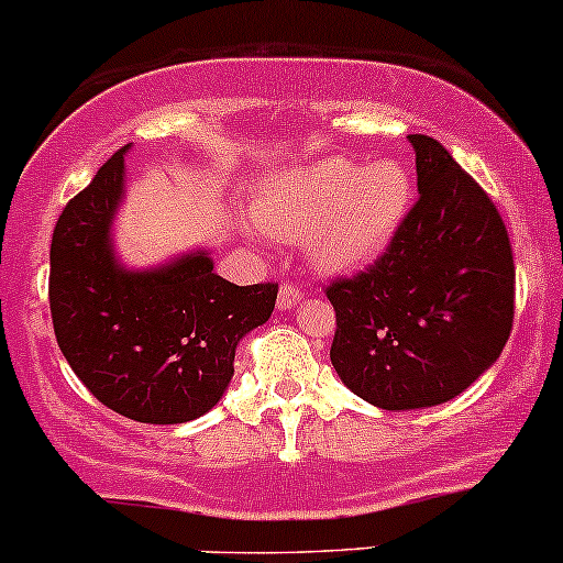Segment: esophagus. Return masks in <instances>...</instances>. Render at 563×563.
Instances as JSON below:
<instances>
[{"label":"esophagus","instance_id":"esophagus-1","mask_svg":"<svg viewBox=\"0 0 563 563\" xmlns=\"http://www.w3.org/2000/svg\"><path fill=\"white\" fill-rule=\"evenodd\" d=\"M301 299L303 294L299 286H294V283H283L280 290H277V309H294Z\"/></svg>","mask_w":563,"mask_h":563}]
</instances>
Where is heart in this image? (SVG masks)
I'll use <instances>...</instances> for the list:
<instances>
[{"label":"heart","instance_id":"heart-1","mask_svg":"<svg viewBox=\"0 0 563 563\" xmlns=\"http://www.w3.org/2000/svg\"><path fill=\"white\" fill-rule=\"evenodd\" d=\"M415 201V180L398 159L358 165L324 157L275 173L262 186L256 217L269 235L307 243L322 273H354L380 256Z\"/></svg>","mask_w":563,"mask_h":563}]
</instances>
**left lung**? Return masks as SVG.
<instances>
[{
    "instance_id": "8db88e82",
    "label": "left lung",
    "mask_w": 563,
    "mask_h": 563,
    "mask_svg": "<svg viewBox=\"0 0 563 563\" xmlns=\"http://www.w3.org/2000/svg\"><path fill=\"white\" fill-rule=\"evenodd\" d=\"M419 199L383 256L328 286L330 362L388 411L456 398L496 364L514 322V256L496 205L430 135H409Z\"/></svg>"
}]
</instances>
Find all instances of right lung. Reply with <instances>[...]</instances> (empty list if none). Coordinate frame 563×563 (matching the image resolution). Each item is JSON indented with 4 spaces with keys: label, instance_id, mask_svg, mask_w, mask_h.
<instances>
[{
    "label": "right lung",
    "instance_id": "right-lung-1",
    "mask_svg": "<svg viewBox=\"0 0 563 563\" xmlns=\"http://www.w3.org/2000/svg\"><path fill=\"white\" fill-rule=\"evenodd\" d=\"M112 154L67 201L52 233L49 307L67 364L107 409L133 422L180 424L228 390L235 346L269 320L277 283L235 286L207 252L128 269L112 249L125 157Z\"/></svg>",
    "mask_w": 563,
    "mask_h": 563
}]
</instances>
